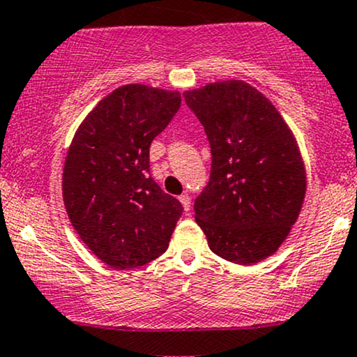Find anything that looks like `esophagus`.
<instances>
[{
	"instance_id": "34e87169",
	"label": "esophagus",
	"mask_w": 357,
	"mask_h": 357,
	"mask_svg": "<svg viewBox=\"0 0 357 357\" xmlns=\"http://www.w3.org/2000/svg\"><path fill=\"white\" fill-rule=\"evenodd\" d=\"M179 203L183 204V210L184 211H190V208H191V196L188 195V192H183V195L179 196Z\"/></svg>"
}]
</instances>
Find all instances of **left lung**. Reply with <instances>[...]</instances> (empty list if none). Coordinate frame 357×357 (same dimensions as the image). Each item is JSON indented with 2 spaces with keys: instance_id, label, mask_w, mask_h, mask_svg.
I'll use <instances>...</instances> for the list:
<instances>
[{
  "instance_id": "8db88e82",
  "label": "left lung",
  "mask_w": 357,
  "mask_h": 357,
  "mask_svg": "<svg viewBox=\"0 0 357 357\" xmlns=\"http://www.w3.org/2000/svg\"><path fill=\"white\" fill-rule=\"evenodd\" d=\"M211 146L210 183L195 220L211 252L238 265L272 257L301 215L305 165L285 119L245 80L186 90Z\"/></svg>"
}]
</instances>
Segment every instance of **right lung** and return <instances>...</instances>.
<instances>
[{"label":"right lung","mask_w":357,"mask_h":357,"mask_svg":"<svg viewBox=\"0 0 357 357\" xmlns=\"http://www.w3.org/2000/svg\"><path fill=\"white\" fill-rule=\"evenodd\" d=\"M181 105L178 90L127 84L85 116L67 151L63 204L77 235L117 270L169 247L183 206L149 176V147Z\"/></svg>","instance_id":"right-lung-1"}]
</instances>
